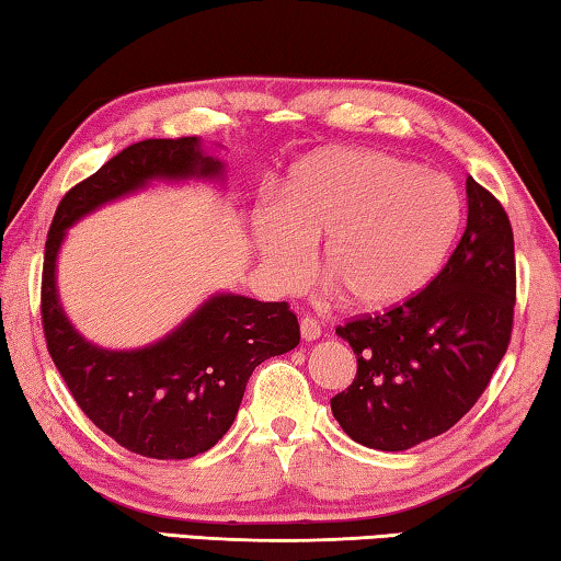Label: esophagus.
<instances>
[{
	"label": "esophagus",
	"mask_w": 561,
	"mask_h": 561,
	"mask_svg": "<svg viewBox=\"0 0 561 561\" xmlns=\"http://www.w3.org/2000/svg\"><path fill=\"white\" fill-rule=\"evenodd\" d=\"M299 329H301L304 341H317L321 336V327H319V321L314 317H304Z\"/></svg>",
	"instance_id": "esophagus-1"
}]
</instances>
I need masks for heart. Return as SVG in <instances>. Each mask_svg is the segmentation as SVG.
<instances>
[{
  "label": "heart",
  "mask_w": 561,
  "mask_h": 561,
  "mask_svg": "<svg viewBox=\"0 0 561 561\" xmlns=\"http://www.w3.org/2000/svg\"><path fill=\"white\" fill-rule=\"evenodd\" d=\"M460 227L448 178L378 150H327L287 180L282 205L257 220V244L274 279L297 287L317 240L324 272L351 309L388 311L440 272Z\"/></svg>",
  "instance_id": "b5f03b06"
}]
</instances>
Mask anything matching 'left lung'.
I'll use <instances>...</instances> for the list:
<instances>
[{
    "mask_svg": "<svg viewBox=\"0 0 561 561\" xmlns=\"http://www.w3.org/2000/svg\"><path fill=\"white\" fill-rule=\"evenodd\" d=\"M468 227L450 260L413 299L336 329L356 378L331 398L351 440L408 450L453 428L505 356L515 317V237L505 207L468 178Z\"/></svg>",
    "mask_w": 561,
    "mask_h": 561,
    "instance_id": "left-lung-1",
    "label": "left lung"
}]
</instances>
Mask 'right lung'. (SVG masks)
Returning a JSON list of instances; mask_svg holds the SVG:
<instances>
[{
	"label": "right lung",
	"instance_id": "1",
	"mask_svg": "<svg viewBox=\"0 0 561 561\" xmlns=\"http://www.w3.org/2000/svg\"><path fill=\"white\" fill-rule=\"evenodd\" d=\"M225 165L201 138H148L123 148L61 197L46 234L42 324L46 348L73 401L93 425L130 453L156 460L195 458L230 431L244 386L264 358L299 344L287 301L213 294L156 344L111 351L83 339L64 314L56 257L66 230L81 217L153 180H213Z\"/></svg>",
	"mask_w": 561,
	"mask_h": 561
}]
</instances>
